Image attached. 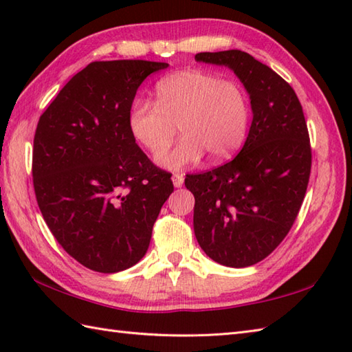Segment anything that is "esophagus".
<instances>
[{
    "mask_svg": "<svg viewBox=\"0 0 352 352\" xmlns=\"http://www.w3.org/2000/svg\"><path fill=\"white\" fill-rule=\"evenodd\" d=\"M183 182H184V175L183 174H178V172H175V174H172V183H174L175 188H182Z\"/></svg>",
    "mask_w": 352,
    "mask_h": 352,
    "instance_id": "esophagus-1",
    "label": "esophagus"
}]
</instances>
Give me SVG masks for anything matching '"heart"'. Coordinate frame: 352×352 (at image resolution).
<instances>
[{
    "label": "heart",
    "instance_id": "obj_1",
    "mask_svg": "<svg viewBox=\"0 0 352 352\" xmlns=\"http://www.w3.org/2000/svg\"><path fill=\"white\" fill-rule=\"evenodd\" d=\"M250 100L241 83L214 74L188 69L155 85V102L138 98L129 110V130L148 153L159 155L179 124L184 139L159 164L178 170L198 163L230 159L243 145L250 126Z\"/></svg>",
    "mask_w": 352,
    "mask_h": 352
}]
</instances>
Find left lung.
Instances as JSON below:
<instances>
[{"label":"left lung","instance_id":"left-lung-1","mask_svg":"<svg viewBox=\"0 0 352 352\" xmlns=\"http://www.w3.org/2000/svg\"><path fill=\"white\" fill-rule=\"evenodd\" d=\"M195 60L228 66L250 94L252 122L241 153L184 180L201 248L223 266L246 267L283 242L300 212L311 169L307 124L292 86L248 52H199Z\"/></svg>","mask_w":352,"mask_h":352}]
</instances>
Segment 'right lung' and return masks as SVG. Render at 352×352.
<instances>
[{"mask_svg":"<svg viewBox=\"0 0 352 352\" xmlns=\"http://www.w3.org/2000/svg\"><path fill=\"white\" fill-rule=\"evenodd\" d=\"M168 63L92 62L65 85L37 122L33 186L62 248L96 272L145 256L153 226L174 192L129 130V110L149 74Z\"/></svg>","mask_w":352,"mask_h":352,"instance_id":"right-lung-1","label":"right lung"}]
</instances>
